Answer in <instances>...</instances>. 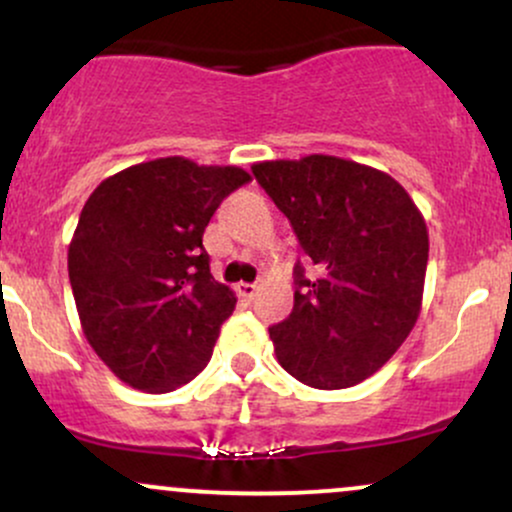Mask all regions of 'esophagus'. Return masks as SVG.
<instances>
[{
  "label": "esophagus",
  "mask_w": 512,
  "mask_h": 512,
  "mask_svg": "<svg viewBox=\"0 0 512 512\" xmlns=\"http://www.w3.org/2000/svg\"><path fill=\"white\" fill-rule=\"evenodd\" d=\"M236 291H238V296L245 298V301H252L257 293V284H245V281H240V284L236 286Z\"/></svg>",
  "instance_id": "esophagus-1"
}]
</instances>
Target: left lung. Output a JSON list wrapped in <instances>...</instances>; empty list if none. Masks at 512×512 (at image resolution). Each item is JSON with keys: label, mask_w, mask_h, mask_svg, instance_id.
<instances>
[{"label": "left lung", "mask_w": 512, "mask_h": 512, "mask_svg": "<svg viewBox=\"0 0 512 512\" xmlns=\"http://www.w3.org/2000/svg\"><path fill=\"white\" fill-rule=\"evenodd\" d=\"M252 173L315 267L296 264L293 310L269 327L276 361L317 390L370 378L414 330L428 264L426 219L392 175L339 156L262 161Z\"/></svg>", "instance_id": "8db88e82"}]
</instances>
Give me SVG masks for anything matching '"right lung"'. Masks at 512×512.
Segmentation results:
<instances>
[{"instance_id":"obj_1","label":"right lung","mask_w":512,"mask_h":512,"mask_svg":"<svg viewBox=\"0 0 512 512\" xmlns=\"http://www.w3.org/2000/svg\"><path fill=\"white\" fill-rule=\"evenodd\" d=\"M250 180L238 166L168 156L110 175L86 199L69 284L86 342L122 383L161 395L209 363L236 293L211 276L202 236Z\"/></svg>"}]
</instances>
